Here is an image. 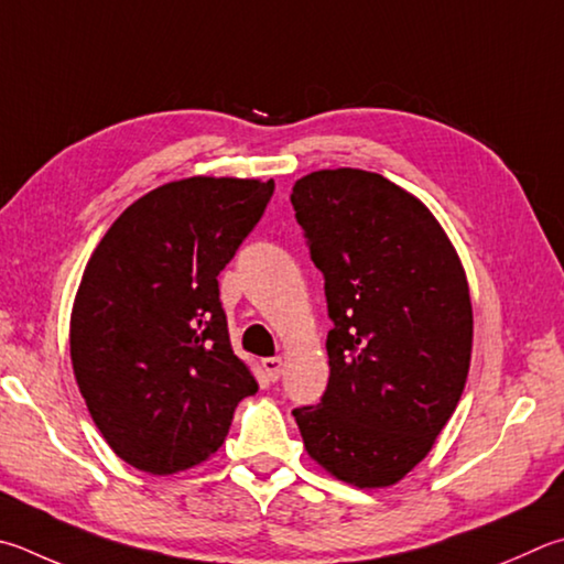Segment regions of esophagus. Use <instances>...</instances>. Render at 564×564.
Segmentation results:
<instances>
[{
	"label": "esophagus",
	"mask_w": 564,
	"mask_h": 564,
	"mask_svg": "<svg viewBox=\"0 0 564 564\" xmlns=\"http://www.w3.org/2000/svg\"><path fill=\"white\" fill-rule=\"evenodd\" d=\"M263 365V370H265V375H269V380H279L281 377V370H283V360L281 357H265V360L261 362Z\"/></svg>",
	"instance_id": "obj_1"
}]
</instances>
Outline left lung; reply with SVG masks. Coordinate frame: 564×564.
<instances>
[{
	"label": "left lung",
	"instance_id": "left-lung-1",
	"mask_svg": "<svg viewBox=\"0 0 564 564\" xmlns=\"http://www.w3.org/2000/svg\"><path fill=\"white\" fill-rule=\"evenodd\" d=\"M295 219L323 271L330 380L293 409L305 452L357 488L402 480L464 392L474 311L464 265L414 194L377 172L317 170L293 184Z\"/></svg>",
	"mask_w": 564,
	"mask_h": 564
}]
</instances>
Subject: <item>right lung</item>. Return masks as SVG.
Returning a JSON list of instances; mask_svg holds the SVG:
<instances>
[{
	"label": "right lung",
	"mask_w": 564,
	"mask_h": 564,
	"mask_svg": "<svg viewBox=\"0 0 564 564\" xmlns=\"http://www.w3.org/2000/svg\"><path fill=\"white\" fill-rule=\"evenodd\" d=\"M271 194L273 180L167 182L132 202L88 259L70 362L108 446L145 474L209 458L259 389L231 350L217 275Z\"/></svg>",
	"instance_id": "1"
}]
</instances>
